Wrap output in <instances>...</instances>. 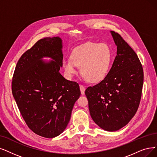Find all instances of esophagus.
<instances>
[{
	"label": "esophagus",
	"instance_id": "esophagus-1",
	"mask_svg": "<svg viewBox=\"0 0 157 157\" xmlns=\"http://www.w3.org/2000/svg\"><path fill=\"white\" fill-rule=\"evenodd\" d=\"M80 90L81 94H82V95H84V93H85V90H86L85 87H84V86H83L82 85H80Z\"/></svg>",
	"mask_w": 157,
	"mask_h": 157
}]
</instances>
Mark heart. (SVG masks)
I'll use <instances>...</instances> for the list:
<instances>
[{"label":"heart","mask_w":157,"mask_h":157,"mask_svg":"<svg viewBox=\"0 0 157 157\" xmlns=\"http://www.w3.org/2000/svg\"><path fill=\"white\" fill-rule=\"evenodd\" d=\"M71 59L63 61L62 67L67 78H70L80 71L91 82H98L108 75L111 64L112 52L105 43L87 42L75 48L71 54Z\"/></svg>","instance_id":"1"}]
</instances>
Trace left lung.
I'll list each match as a JSON object with an SVG mask.
<instances>
[{
	"instance_id": "1",
	"label": "left lung",
	"mask_w": 157,
	"mask_h": 157,
	"mask_svg": "<svg viewBox=\"0 0 157 157\" xmlns=\"http://www.w3.org/2000/svg\"><path fill=\"white\" fill-rule=\"evenodd\" d=\"M117 56L103 80L85 91L90 115L98 126L115 131L127 125L139 108L144 81L143 69L136 53L121 36L110 31Z\"/></svg>"
}]
</instances>
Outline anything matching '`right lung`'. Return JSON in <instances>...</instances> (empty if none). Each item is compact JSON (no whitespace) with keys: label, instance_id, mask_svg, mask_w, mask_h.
Returning <instances> with one entry per match:
<instances>
[{"label":"right lung","instance_id":"add662e5","mask_svg":"<svg viewBox=\"0 0 157 157\" xmlns=\"http://www.w3.org/2000/svg\"><path fill=\"white\" fill-rule=\"evenodd\" d=\"M62 48L59 36L39 40L18 60L12 80L13 96L28 126L49 139L65 130L80 95L79 85L59 72Z\"/></svg>","mask_w":157,"mask_h":157}]
</instances>
